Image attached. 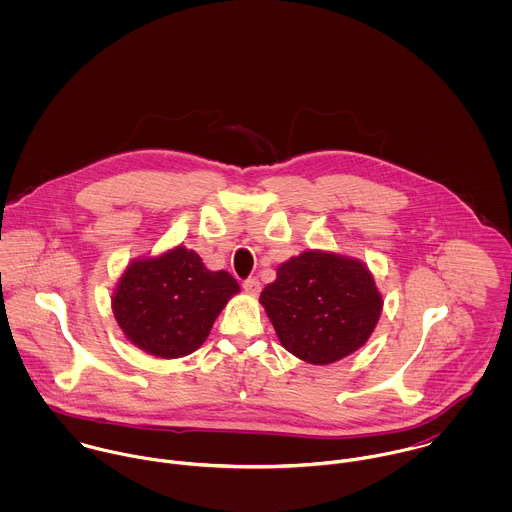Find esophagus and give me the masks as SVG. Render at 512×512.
<instances>
[{"instance_id": "34e87169", "label": "esophagus", "mask_w": 512, "mask_h": 512, "mask_svg": "<svg viewBox=\"0 0 512 512\" xmlns=\"http://www.w3.org/2000/svg\"><path fill=\"white\" fill-rule=\"evenodd\" d=\"M242 288H244V292L248 293V295H258L260 293V282L256 278H248L242 284Z\"/></svg>"}]
</instances>
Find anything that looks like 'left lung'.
I'll list each match as a JSON object with an SVG mask.
<instances>
[{
    "label": "left lung",
    "mask_w": 512,
    "mask_h": 512,
    "mask_svg": "<svg viewBox=\"0 0 512 512\" xmlns=\"http://www.w3.org/2000/svg\"><path fill=\"white\" fill-rule=\"evenodd\" d=\"M260 303L286 351L331 365L365 345L384 301L361 260L307 250L280 264Z\"/></svg>",
    "instance_id": "8db88e82"
}]
</instances>
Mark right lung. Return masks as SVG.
<instances>
[{
	"instance_id": "add662e5",
	"label": "right lung",
	"mask_w": 512,
	"mask_h": 512,
	"mask_svg": "<svg viewBox=\"0 0 512 512\" xmlns=\"http://www.w3.org/2000/svg\"><path fill=\"white\" fill-rule=\"evenodd\" d=\"M238 292L228 272H211L195 250L175 246L128 264L112 293V311L132 345L159 359H179L205 343Z\"/></svg>"
}]
</instances>
